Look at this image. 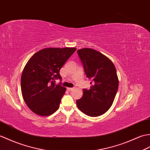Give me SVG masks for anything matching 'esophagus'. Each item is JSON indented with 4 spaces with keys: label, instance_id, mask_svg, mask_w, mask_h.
<instances>
[{
    "label": "esophagus",
    "instance_id": "1",
    "mask_svg": "<svg viewBox=\"0 0 150 150\" xmlns=\"http://www.w3.org/2000/svg\"><path fill=\"white\" fill-rule=\"evenodd\" d=\"M67 90L69 91H71L72 90H74V88H67Z\"/></svg>",
    "mask_w": 150,
    "mask_h": 150
}]
</instances>
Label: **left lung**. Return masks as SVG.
I'll return each mask as SVG.
<instances>
[{"mask_svg": "<svg viewBox=\"0 0 150 150\" xmlns=\"http://www.w3.org/2000/svg\"><path fill=\"white\" fill-rule=\"evenodd\" d=\"M86 77L91 79V88L83 89L76 100L80 110L89 116H99L112 105L119 81L113 62L100 52L89 48L77 50Z\"/></svg>", "mask_w": 150, "mask_h": 150, "instance_id": "8db88e82", "label": "left lung"}]
</instances>
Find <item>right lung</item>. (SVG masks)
Masks as SVG:
<instances>
[{
	"instance_id": "right-lung-1",
	"label": "right lung",
	"mask_w": 150,
	"mask_h": 150,
	"mask_svg": "<svg viewBox=\"0 0 150 150\" xmlns=\"http://www.w3.org/2000/svg\"><path fill=\"white\" fill-rule=\"evenodd\" d=\"M75 50L74 47L46 48L28 61L21 76V90L33 112L47 116L59 109L66 88L55 84V80H61L59 71Z\"/></svg>"
}]
</instances>
